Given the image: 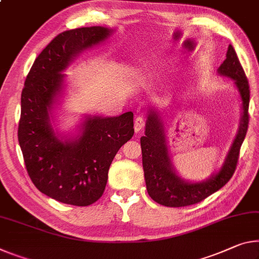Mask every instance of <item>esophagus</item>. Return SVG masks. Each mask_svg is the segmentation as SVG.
<instances>
[{
	"mask_svg": "<svg viewBox=\"0 0 259 259\" xmlns=\"http://www.w3.org/2000/svg\"><path fill=\"white\" fill-rule=\"evenodd\" d=\"M144 126H145L144 118H143V117H137L136 120H135L134 128H135V131H136V133H139V131H141L143 128H144Z\"/></svg>",
	"mask_w": 259,
	"mask_h": 259,
	"instance_id": "obj_1",
	"label": "esophagus"
}]
</instances>
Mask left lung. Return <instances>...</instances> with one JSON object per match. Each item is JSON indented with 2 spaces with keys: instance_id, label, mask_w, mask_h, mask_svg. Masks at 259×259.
Wrapping results in <instances>:
<instances>
[{
  "instance_id": "obj_1",
  "label": "left lung",
  "mask_w": 259,
  "mask_h": 259,
  "mask_svg": "<svg viewBox=\"0 0 259 259\" xmlns=\"http://www.w3.org/2000/svg\"><path fill=\"white\" fill-rule=\"evenodd\" d=\"M220 76L231 78L241 101V120L237 134L229 147L223 166L204 181L194 182L178 173L168 150L165 122L155 108H150L145 124V136L141 138L143 169L147 192L154 202L168 207H182L202 202L227 183L235 171L240 149L249 124L250 90L240 61L232 45L226 60L218 69Z\"/></svg>"
}]
</instances>
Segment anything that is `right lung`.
<instances>
[{"label":"right lung","mask_w":259,"mask_h":259,"mask_svg":"<svg viewBox=\"0 0 259 259\" xmlns=\"http://www.w3.org/2000/svg\"><path fill=\"white\" fill-rule=\"evenodd\" d=\"M114 30L80 27L55 36L36 57L20 99L18 142L34 186L57 202L88 206L104 194L120 147L134 136V114H86L75 134L55 128V110L67 89L63 73L81 53L105 42Z\"/></svg>","instance_id":"1"}]
</instances>
